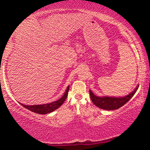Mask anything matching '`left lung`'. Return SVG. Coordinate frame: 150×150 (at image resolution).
<instances>
[{
  "mask_svg": "<svg viewBox=\"0 0 150 150\" xmlns=\"http://www.w3.org/2000/svg\"><path fill=\"white\" fill-rule=\"evenodd\" d=\"M139 85L137 86L132 92L124 97H112V96H101L100 97V96H97L94 95L91 90H89V93L91 100L96 106L104 110H112L120 108L125 105L134 95Z\"/></svg>",
  "mask_w": 150,
  "mask_h": 150,
  "instance_id": "obj_1",
  "label": "left lung"
}]
</instances>
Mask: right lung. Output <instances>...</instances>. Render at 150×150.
<instances>
[{
    "label": "right lung",
    "mask_w": 150,
    "mask_h": 150,
    "mask_svg": "<svg viewBox=\"0 0 150 150\" xmlns=\"http://www.w3.org/2000/svg\"><path fill=\"white\" fill-rule=\"evenodd\" d=\"M69 86H68L67 89H66L64 95H63L62 97H61L59 100L54 102L44 104V105H25L23 104L20 103L22 106L26 108L28 110L32 112H34L35 113L40 114V115H45L52 112L56 110L58 108H59L64 103L68 95V91H69Z\"/></svg>",
    "instance_id": "right-lung-1"
}]
</instances>
